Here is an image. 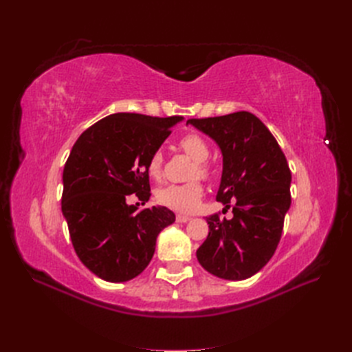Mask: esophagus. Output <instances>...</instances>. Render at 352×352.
<instances>
[{
    "instance_id": "34e87169",
    "label": "esophagus",
    "mask_w": 352,
    "mask_h": 352,
    "mask_svg": "<svg viewBox=\"0 0 352 352\" xmlns=\"http://www.w3.org/2000/svg\"><path fill=\"white\" fill-rule=\"evenodd\" d=\"M190 220V217L189 216H185V214H177L176 216V221L177 223H186V221H189Z\"/></svg>"
}]
</instances>
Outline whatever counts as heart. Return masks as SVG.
I'll return each instance as SVG.
<instances>
[{
  "mask_svg": "<svg viewBox=\"0 0 352 352\" xmlns=\"http://www.w3.org/2000/svg\"><path fill=\"white\" fill-rule=\"evenodd\" d=\"M180 148L186 153L188 157H190L197 163V168L194 175L198 173V176H208V168L204 164L206 160L210 155L208 145L201 136L190 133L184 136L180 140ZM146 172L151 177L160 179L163 172V155L160 151H154L150 158H148ZM204 194V188L198 182L184 184V185H167L160 188L157 190V201L160 204L175 210L179 212H192L198 208L199 201Z\"/></svg>",
  "mask_w": 352,
  "mask_h": 352,
  "instance_id": "heart-1",
  "label": "heart"
}]
</instances>
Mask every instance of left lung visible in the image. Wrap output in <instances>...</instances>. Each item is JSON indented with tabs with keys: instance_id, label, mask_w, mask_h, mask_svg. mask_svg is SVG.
<instances>
[{
	"instance_id": "1",
	"label": "left lung",
	"mask_w": 352,
	"mask_h": 352,
	"mask_svg": "<svg viewBox=\"0 0 352 352\" xmlns=\"http://www.w3.org/2000/svg\"><path fill=\"white\" fill-rule=\"evenodd\" d=\"M186 124L210 136L223 157L216 199L233 217H207L208 236L197 250L199 264L226 280L258 273L278 248L291 207V170L278 141L248 111L190 119Z\"/></svg>"
}]
</instances>
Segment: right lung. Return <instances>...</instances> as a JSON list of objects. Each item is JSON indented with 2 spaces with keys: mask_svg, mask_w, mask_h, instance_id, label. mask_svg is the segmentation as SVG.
<instances>
[{
  "mask_svg": "<svg viewBox=\"0 0 352 352\" xmlns=\"http://www.w3.org/2000/svg\"><path fill=\"white\" fill-rule=\"evenodd\" d=\"M184 117L116 113L85 131L63 170L61 211L73 248L87 269L111 283L127 282L150 264L158 233L175 221L163 206L138 210L150 199L148 158Z\"/></svg>",
  "mask_w": 352,
  "mask_h": 352,
  "instance_id": "1",
  "label": "right lung"
}]
</instances>
